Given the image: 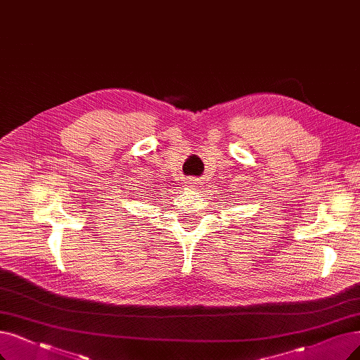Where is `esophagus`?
I'll use <instances>...</instances> for the list:
<instances>
[{"instance_id":"34e87169","label":"esophagus","mask_w":360,"mask_h":360,"mask_svg":"<svg viewBox=\"0 0 360 360\" xmlns=\"http://www.w3.org/2000/svg\"><path fill=\"white\" fill-rule=\"evenodd\" d=\"M196 186H198V181H196L195 179H191V181H189V188H191V189H196Z\"/></svg>"}]
</instances>
